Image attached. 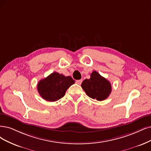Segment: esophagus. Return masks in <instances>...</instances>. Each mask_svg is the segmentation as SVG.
Here are the masks:
<instances>
[{
    "label": "esophagus",
    "mask_w": 151,
    "mask_h": 151,
    "mask_svg": "<svg viewBox=\"0 0 151 151\" xmlns=\"http://www.w3.org/2000/svg\"><path fill=\"white\" fill-rule=\"evenodd\" d=\"M82 83V80H76V83L78 85H81Z\"/></svg>",
    "instance_id": "34e87169"
}]
</instances>
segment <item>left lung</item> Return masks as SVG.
Returning <instances> with one entry per match:
<instances>
[{"label":"left lung","mask_w":151,"mask_h":151,"mask_svg":"<svg viewBox=\"0 0 151 151\" xmlns=\"http://www.w3.org/2000/svg\"><path fill=\"white\" fill-rule=\"evenodd\" d=\"M81 87L87 95L98 101L106 99L111 92V85L105 78L93 71L90 79H86L81 83Z\"/></svg>","instance_id":"left-lung-1"}]
</instances>
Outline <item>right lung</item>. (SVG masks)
Returning <instances> with one entry per match:
<instances>
[{
	"label": "right lung",
	"instance_id": "1",
	"mask_svg": "<svg viewBox=\"0 0 151 151\" xmlns=\"http://www.w3.org/2000/svg\"><path fill=\"white\" fill-rule=\"evenodd\" d=\"M74 83L71 76L53 72L38 83L37 90L43 99L53 102L63 98L68 88Z\"/></svg>",
	"mask_w": 151,
	"mask_h": 151
}]
</instances>
